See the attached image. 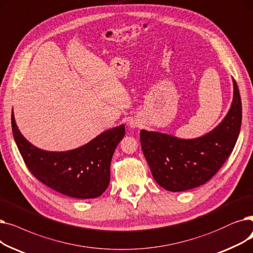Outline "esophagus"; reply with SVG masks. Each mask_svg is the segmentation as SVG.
Here are the masks:
<instances>
[{"label": "esophagus", "mask_w": 253, "mask_h": 253, "mask_svg": "<svg viewBox=\"0 0 253 253\" xmlns=\"http://www.w3.org/2000/svg\"><path fill=\"white\" fill-rule=\"evenodd\" d=\"M128 125H129V127H131V128H135V127H138V126H139L140 123H139V120H138V119H130Z\"/></svg>", "instance_id": "obj_1"}]
</instances>
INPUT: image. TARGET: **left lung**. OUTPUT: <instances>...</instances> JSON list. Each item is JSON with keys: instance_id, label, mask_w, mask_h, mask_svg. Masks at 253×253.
<instances>
[{"instance_id": "left-lung-1", "label": "left lung", "mask_w": 253, "mask_h": 253, "mask_svg": "<svg viewBox=\"0 0 253 253\" xmlns=\"http://www.w3.org/2000/svg\"><path fill=\"white\" fill-rule=\"evenodd\" d=\"M230 110L205 135L182 139L141 129L142 151L159 185L169 191H184L205 184L217 173L232 153L241 128V97L234 78Z\"/></svg>"}]
</instances>
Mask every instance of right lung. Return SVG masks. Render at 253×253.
<instances>
[{
  "label": "right lung",
  "mask_w": 253,
  "mask_h": 253,
  "mask_svg": "<svg viewBox=\"0 0 253 253\" xmlns=\"http://www.w3.org/2000/svg\"><path fill=\"white\" fill-rule=\"evenodd\" d=\"M12 133L31 173L48 187L75 199L100 197L110 182V164L126 134L125 125L103 131L84 145L67 151H47L22 136L11 113Z\"/></svg>",
  "instance_id": "obj_1"
}]
</instances>
